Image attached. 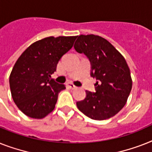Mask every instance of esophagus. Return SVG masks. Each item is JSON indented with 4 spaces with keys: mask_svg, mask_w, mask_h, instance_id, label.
Segmentation results:
<instances>
[{
    "mask_svg": "<svg viewBox=\"0 0 152 152\" xmlns=\"http://www.w3.org/2000/svg\"><path fill=\"white\" fill-rule=\"evenodd\" d=\"M68 87H69V88L71 89V90H74V89H76V87L75 86L74 84H72V83H68Z\"/></svg>",
    "mask_w": 152,
    "mask_h": 152,
    "instance_id": "34e87169",
    "label": "esophagus"
}]
</instances>
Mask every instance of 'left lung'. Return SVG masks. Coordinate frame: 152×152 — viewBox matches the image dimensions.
<instances>
[{
  "label": "left lung",
  "mask_w": 152,
  "mask_h": 152,
  "mask_svg": "<svg viewBox=\"0 0 152 152\" xmlns=\"http://www.w3.org/2000/svg\"><path fill=\"white\" fill-rule=\"evenodd\" d=\"M76 38L74 48L88 58L91 76L97 80L95 93L86 91L87 97L76 102L77 108L92 119H108L126 103L132 89L129 68L124 57L104 38L94 34Z\"/></svg>",
  "instance_id": "left-lung-1"
}]
</instances>
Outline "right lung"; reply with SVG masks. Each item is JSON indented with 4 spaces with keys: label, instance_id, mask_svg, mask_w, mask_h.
Masks as SVG:
<instances>
[{
    "label": "right lung",
    "instance_id": "add662e5",
    "mask_svg": "<svg viewBox=\"0 0 152 152\" xmlns=\"http://www.w3.org/2000/svg\"><path fill=\"white\" fill-rule=\"evenodd\" d=\"M72 37H49L34 42L20 55L10 74L13 101L26 115L43 119L55 109L64 84L51 79L61 58L72 48Z\"/></svg>",
    "mask_w": 152,
    "mask_h": 152
}]
</instances>
